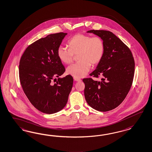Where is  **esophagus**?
<instances>
[{
	"instance_id": "obj_1",
	"label": "esophagus",
	"mask_w": 152,
	"mask_h": 152,
	"mask_svg": "<svg viewBox=\"0 0 152 152\" xmlns=\"http://www.w3.org/2000/svg\"><path fill=\"white\" fill-rule=\"evenodd\" d=\"M74 80L75 81H77V82H80L82 80L80 79H79V78H74Z\"/></svg>"
}]
</instances>
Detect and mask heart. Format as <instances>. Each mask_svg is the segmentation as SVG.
<instances>
[{
	"mask_svg": "<svg viewBox=\"0 0 152 152\" xmlns=\"http://www.w3.org/2000/svg\"><path fill=\"white\" fill-rule=\"evenodd\" d=\"M69 48L61 45L57 50V55L62 62L69 64L78 55L79 61L70 65L66 69L69 74L75 78H82L90 70L91 65L98 64L104 52L103 40L98 36L77 34L68 41Z\"/></svg>",
	"mask_w": 152,
	"mask_h": 152,
	"instance_id": "heart-1",
	"label": "heart"
}]
</instances>
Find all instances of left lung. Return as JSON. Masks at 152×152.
<instances>
[{
    "instance_id": "left-lung-1",
    "label": "left lung",
    "mask_w": 152,
    "mask_h": 152,
    "mask_svg": "<svg viewBox=\"0 0 152 152\" xmlns=\"http://www.w3.org/2000/svg\"><path fill=\"white\" fill-rule=\"evenodd\" d=\"M103 40V56L96 69L89 74L101 77L100 81L91 78L83 79L87 103L96 110L107 112L115 108L126 98L132 86L135 63L129 48L112 32L91 30Z\"/></svg>"
}]
</instances>
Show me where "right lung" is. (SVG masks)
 <instances>
[{
  "label": "right lung",
  "mask_w": 152,
  "mask_h": 152,
  "mask_svg": "<svg viewBox=\"0 0 152 152\" xmlns=\"http://www.w3.org/2000/svg\"><path fill=\"white\" fill-rule=\"evenodd\" d=\"M66 34H52L35 41L20 60L19 74L23 91L35 108L44 113L53 114L64 108L73 87L70 75L59 78L65 69L57 50Z\"/></svg>",
  "instance_id": "right-lung-1"
}]
</instances>
